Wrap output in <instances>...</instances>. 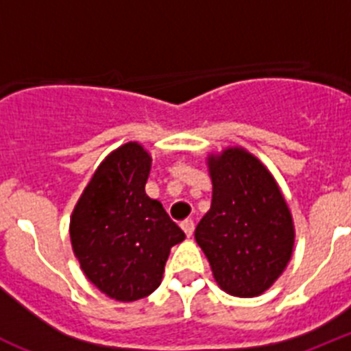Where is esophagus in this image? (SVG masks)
Masks as SVG:
<instances>
[{
	"label": "esophagus",
	"mask_w": 351,
	"mask_h": 351,
	"mask_svg": "<svg viewBox=\"0 0 351 351\" xmlns=\"http://www.w3.org/2000/svg\"><path fill=\"white\" fill-rule=\"evenodd\" d=\"M181 228L184 230V234L188 235V237H191V234H193V230H195L193 219H184V221L181 223Z\"/></svg>",
	"instance_id": "1"
}]
</instances>
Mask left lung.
I'll return each instance as SVG.
<instances>
[{"label":"left lung","mask_w":351,"mask_h":351,"mask_svg":"<svg viewBox=\"0 0 351 351\" xmlns=\"http://www.w3.org/2000/svg\"><path fill=\"white\" fill-rule=\"evenodd\" d=\"M213 202L195 228L216 283L235 297L272 287L293 251V221L280 186L262 161L243 147L207 160Z\"/></svg>","instance_id":"8db88e82"}]
</instances>
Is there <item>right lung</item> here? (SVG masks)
Listing matches in <instances>:
<instances>
[{"mask_svg":"<svg viewBox=\"0 0 351 351\" xmlns=\"http://www.w3.org/2000/svg\"><path fill=\"white\" fill-rule=\"evenodd\" d=\"M151 156L137 142L117 147L93 173L70 219L71 247L86 278L110 299L133 302L161 283L170 247L184 232L145 195Z\"/></svg>","mask_w":351,"mask_h":351,"instance_id":"1","label":"right lung"}]
</instances>
